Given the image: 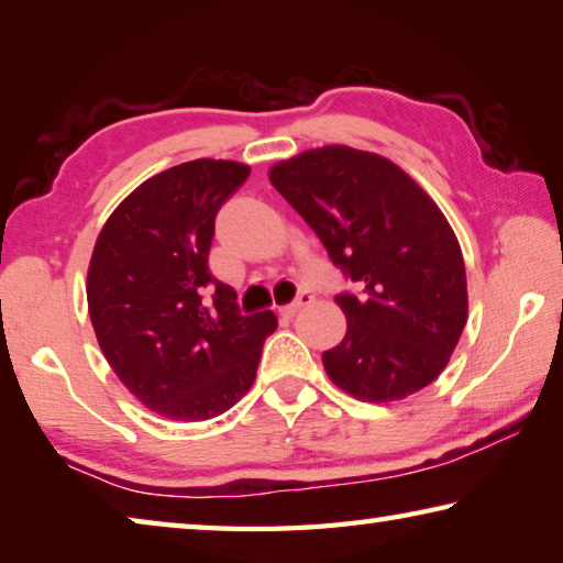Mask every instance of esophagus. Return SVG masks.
Instances as JSON below:
<instances>
[{"instance_id":"34e87169","label":"esophagus","mask_w":563,"mask_h":563,"mask_svg":"<svg viewBox=\"0 0 563 563\" xmlns=\"http://www.w3.org/2000/svg\"><path fill=\"white\" fill-rule=\"evenodd\" d=\"M310 302H312V292L308 288H302L298 295H295L292 302L283 305L280 312H283V316H292V312H298L300 308H305V305H310Z\"/></svg>"}]
</instances>
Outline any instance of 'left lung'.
I'll return each mask as SVG.
<instances>
[{
	"label": "left lung",
	"mask_w": 563,
	"mask_h": 563,
	"mask_svg": "<svg viewBox=\"0 0 563 563\" xmlns=\"http://www.w3.org/2000/svg\"><path fill=\"white\" fill-rule=\"evenodd\" d=\"M271 184L357 288L335 298L347 332L322 352L332 383L365 402L434 383L464 330L466 273L432 198L393 161L350 146L280 161Z\"/></svg>",
	"instance_id": "1"
}]
</instances>
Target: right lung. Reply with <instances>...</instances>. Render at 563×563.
Here are the masks:
<instances>
[{"instance_id": "add662e5", "label": "right lung", "mask_w": 563, "mask_h": 563, "mask_svg": "<svg viewBox=\"0 0 563 563\" xmlns=\"http://www.w3.org/2000/svg\"><path fill=\"white\" fill-rule=\"evenodd\" d=\"M251 168L198 158L161 170L123 201L93 247L87 298L117 377L174 422L223 415L251 389L271 310L243 316L208 268L216 216Z\"/></svg>"}]
</instances>
